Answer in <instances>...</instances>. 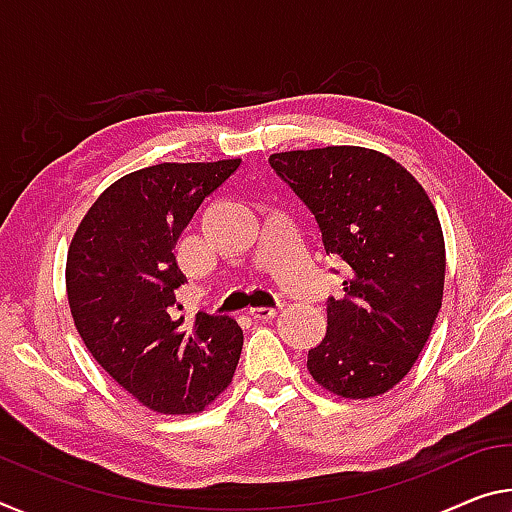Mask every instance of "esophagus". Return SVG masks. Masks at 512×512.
Here are the masks:
<instances>
[{"mask_svg": "<svg viewBox=\"0 0 512 512\" xmlns=\"http://www.w3.org/2000/svg\"><path fill=\"white\" fill-rule=\"evenodd\" d=\"M278 312L280 307H253V310H250V316L257 321H269L273 316H278Z\"/></svg>", "mask_w": 512, "mask_h": 512, "instance_id": "1", "label": "esophagus"}]
</instances>
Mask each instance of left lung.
I'll use <instances>...</instances> for the list:
<instances>
[{"label":"left lung","mask_w":512,"mask_h":512,"mask_svg":"<svg viewBox=\"0 0 512 512\" xmlns=\"http://www.w3.org/2000/svg\"><path fill=\"white\" fill-rule=\"evenodd\" d=\"M269 164L310 207L326 253L348 264L307 369L344 399L389 392L424 351L442 307L446 253L431 198L399 161L358 145L275 152Z\"/></svg>","instance_id":"1"}]
</instances>
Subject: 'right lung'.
Here are the masks:
<instances>
[{"label": "right lung", "instance_id": "obj_1", "mask_svg": "<svg viewBox=\"0 0 512 512\" xmlns=\"http://www.w3.org/2000/svg\"><path fill=\"white\" fill-rule=\"evenodd\" d=\"M241 159L134 170L81 218L66 262L72 319L97 364L161 415L205 410L232 383L243 332L232 316L175 312L186 275L175 243ZM180 310V307H177Z\"/></svg>", "mask_w": 512, "mask_h": 512}]
</instances>
